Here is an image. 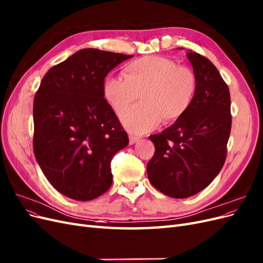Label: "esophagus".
Returning <instances> with one entry per match:
<instances>
[{
  "mask_svg": "<svg viewBox=\"0 0 263 263\" xmlns=\"http://www.w3.org/2000/svg\"><path fill=\"white\" fill-rule=\"evenodd\" d=\"M138 140H139V137H136V136H133V135H129V144L130 145L136 144Z\"/></svg>",
  "mask_w": 263,
  "mask_h": 263,
  "instance_id": "obj_1",
  "label": "esophagus"
}]
</instances>
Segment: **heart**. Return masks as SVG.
<instances>
[{"mask_svg": "<svg viewBox=\"0 0 263 263\" xmlns=\"http://www.w3.org/2000/svg\"><path fill=\"white\" fill-rule=\"evenodd\" d=\"M197 79L194 71L171 58L150 54L129 62L124 78L107 76L103 97L114 113L121 115L140 95L142 104L122 115L132 134H145L161 123L171 124L185 115L194 101Z\"/></svg>", "mask_w": 263, "mask_h": 263, "instance_id": "1", "label": "heart"}]
</instances>
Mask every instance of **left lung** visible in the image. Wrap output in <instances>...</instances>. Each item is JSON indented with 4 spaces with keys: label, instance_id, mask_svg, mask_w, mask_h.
Wrapping results in <instances>:
<instances>
[{
    "label": "left lung",
    "instance_id": "1",
    "mask_svg": "<svg viewBox=\"0 0 263 263\" xmlns=\"http://www.w3.org/2000/svg\"><path fill=\"white\" fill-rule=\"evenodd\" d=\"M186 55L197 79L192 105L173 125L149 136L156 148L147 164L149 181L174 198L195 195L216 178L232 129L228 85L208 58L191 50Z\"/></svg>",
    "mask_w": 263,
    "mask_h": 263
}]
</instances>
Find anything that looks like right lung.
Instances as JSON below:
<instances>
[{
  "mask_svg": "<svg viewBox=\"0 0 263 263\" xmlns=\"http://www.w3.org/2000/svg\"><path fill=\"white\" fill-rule=\"evenodd\" d=\"M133 55L86 48L53 66L34 98V154L50 184L91 201L112 185L110 161L128 136L103 97L110 70Z\"/></svg>",
  "mask_w": 263,
  "mask_h": 263,
  "instance_id": "1",
  "label": "right lung"
}]
</instances>
